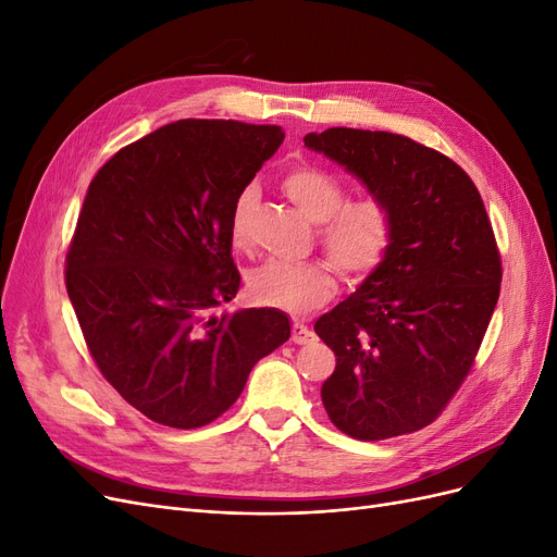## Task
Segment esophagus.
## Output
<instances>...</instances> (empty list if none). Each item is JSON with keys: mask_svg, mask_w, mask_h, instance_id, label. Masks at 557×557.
<instances>
[{"mask_svg": "<svg viewBox=\"0 0 557 557\" xmlns=\"http://www.w3.org/2000/svg\"><path fill=\"white\" fill-rule=\"evenodd\" d=\"M313 332L307 327V325H301V323H293V342L295 344H309V342H313Z\"/></svg>", "mask_w": 557, "mask_h": 557, "instance_id": "1", "label": "esophagus"}]
</instances>
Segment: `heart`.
I'll return each mask as SVG.
<instances>
[{
	"instance_id": "obj_1",
	"label": "heart",
	"mask_w": 557,
	"mask_h": 557,
	"mask_svg": "<svg viewBox=\"0 0 557 557\" xmlns=\"http://www.w3.org/2000/svg\"><path fill=\"white\" fill-rule=\"evenodd\" d=\"M281 188L309 221L318 223L320 250L348 281H364L383 264L395 242V211L385 197L346 199V185L315 164L295 166L283 176ZM252 201L256 193L244 190L234 207L232 237L237 246L244 244V223ZM331 265L325 260L264 262L250 272L248 290L262 307L309 313L336 293V272Z\"/></svg>"
}]
</instances>
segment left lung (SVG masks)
<instances>
[{
    "instance_id": "8db88e82",
    "label": "left lung",
    "mask_w": 557,
    "mask_h": 557,
    "mask_svg": "<svg viewBox=\"0 0 557 557\" xmlns=\"http://www.w3.org/2000/svg\"><path fill=\"white\" fill-rule=\"evenodd\" d=\"M305 144L395 211V242L358 293L315 320L336 356L323 404L336 430L381 442L428 428L471 372L499 299L502 258L474 181L393 132L330 127Z\"/></svg>"
}]
</instances>
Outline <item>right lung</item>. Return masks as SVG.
I'll return each mask as SVG.
<instances>
[{
    "label": "right lung",
    "mask_w": 557,
    "mask_h": 557,
    "mask_svg": "<svg viewBox=\"0 0 557 557\" xmlns=\"http://www.w3.org/2000/svg\"><path fill=\"white\" fill-rule=\"evenodd\" d=\"M281 141L276 125L185 117L121 148L90 181L66 293L97 369L153 423H213L288 342L278 309L215 313L242 285L234 207Z\"/></svg>",
    "instance_id": "right-lung-1"
}]
</instances>
